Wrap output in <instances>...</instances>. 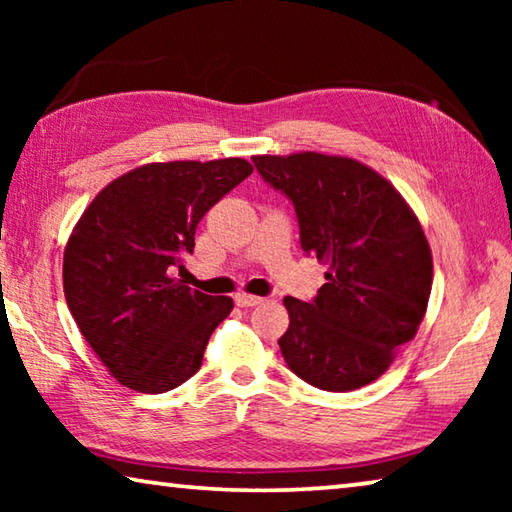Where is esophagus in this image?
Returning <instances> with one entry per match:
<instances>
[{
	"instance_id": "esophagus-1",
	"label": "esophagus",
	"mask_w": 512,
	"mask_h": 512,
	"mask_svg": "<svg viewBox=\"0 0 512 512\" xmlns=\"http://www.w3.org/2000/svg\"><path fill=\"white\" fill-rule=\"evenodd\" d=\"M235 302H237L239 307H257V305H262L264 298H259V296H250V293H237V296H235Z\"/></svg>"
}]
</instances>
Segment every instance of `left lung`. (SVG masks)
<instances>
[{
  "mask_svg": "<svg viewBox=\"0 0 512 512\" xmlns=\"http://www.w3.org/2000/svg\"><path fill=\"white\" fill-rule=\"evenodd\" d=\"M253 162L291 201L305 255L327 264L314 300L284 298L282 357L320 391H357L384 375L427 311L433 264L420 221L388 180L357 160L296 153Z\"/></svg>",
  "mask_w": 512,
  "mask_h": 512,
  "instance_id": "1",
  "label": "left lung"
}]
</instances>
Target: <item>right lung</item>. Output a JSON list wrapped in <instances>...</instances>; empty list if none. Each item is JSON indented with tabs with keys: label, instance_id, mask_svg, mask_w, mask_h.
<instances>
[{
	"label": "right lung",
	"instance_id": "1",
	"mask_svg": "<svg viewBox=\"0 0 512 512\" xmlns=\"http://www.w3.org/2000/svg\"><path fill=\"white\" fill-rule=\"evenodd\" d=\"M241 158L155 162L112 180L65 246V300L85 341L119 384L164 393L196 375L232 300L173 280L194 253L196 225L246 180Z\"/></svg>",
	"mask_w": 512,
	"mask_h": 512
}]
</instances>
